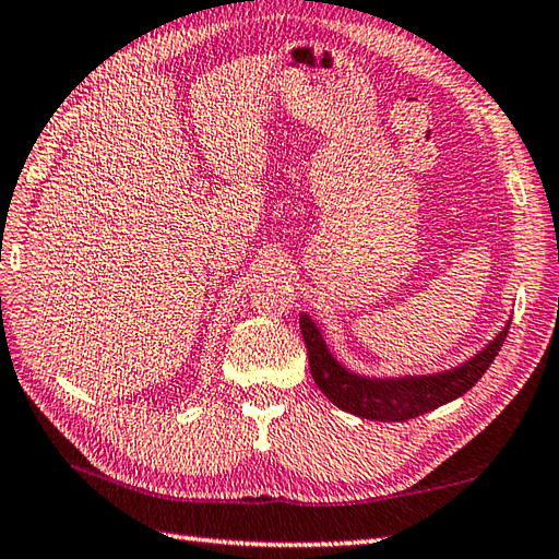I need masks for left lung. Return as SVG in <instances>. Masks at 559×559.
I'll return each instance as SVG.
<instances>
[{"label":"left lung","instance_id":"left-lung-1","mask_svg":"<svg viewBox=\"0 0 559 559\" xmlns=\"http://www.w3.org/2000/svg\"><path fill=\"white\" fill-rule=\"evenodd\" d=\"M301 334L308 349V366L320 392L332 404H337L344 412L370 420H408L424 416L432 408L448 404L456 396L466 394L486 373L490 364L498 356L504 344L510 322L490 344L471 356L468 361L452 370L432 376H406V378H366L346 370L337 358L328 349L316 322L301 313L299 318Z\"/></svg>","mask_w":559,"mask_h":559}]
</instances>
